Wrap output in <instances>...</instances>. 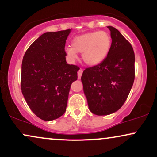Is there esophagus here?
<instances>
[{"mask_svg": "<svg viewBox=\"0 0 157 157\" xmlns=\"http://www.w3.org/2000/svg\"><path fill=\"white\" fill-rule=\"evenodd\" d=\"M82 69H80L78 71V72H77V77H78V79L80 80L81 78V76H82Z\"/></svg>", "mask_w": 157, "mask_h": 157, "instance_id": "1", "label": "esophagus"}]
</instances>
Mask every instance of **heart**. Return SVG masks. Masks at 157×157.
Wrapping results in <instances>:
<instances>
[{"mask_svg": "<svg viewBox=\"0 0 157 157\" xmlns=\"http://www.w3.org/2000/svg\"><path fill=\"white\" fill-rule=\"evenodd\" d=\"M111 37L105 31H96L77 36L72 40L71 47L66 48V55L71 60L82 54V59L87 66H96L103 62L109 55Z\"/></svg>", "mask_w": 157, "mask_h": 157, "instance_id": "obj_1", "label": "heart"}]
</instances>
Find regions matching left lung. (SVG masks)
<instances>
[{"label":"left lung","instance_id":"8db88e82","mask_svg":"<svg viewBox=\"0 0 157 157\" xmlns=\"http://www.w3.org/2000/svg\"><path fill=\"white\" fill-rule=\"evenodd\" d=\"M112 39L105 60L83 71L81 81L88 105L94 114L109 115L122 107L134 81L132 46L114 27L107 26Z\"/></svg>","mask_w":157,"mask_h":157}]
</instances>
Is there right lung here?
Wrapping results in <instances>:
<instances>
[{
	"mask_svg": "<svg viewBox=\"0 0 157 157\" xmlns=\"http://www.w3.org/2000/svg\"><path fill=\"white\" fill-rule=\"evenodd\" d=\"M71 29L43 34L26 50L21 66V90L37 117L51 121L62 116L71 85L80 68L67 64L65 45Z\"/></svg>",
	"mask_w": 157,
	"mask_h": 157,
	"instance_id": "right-lung-1",
	"label": "right lung"
}]
</instances>
